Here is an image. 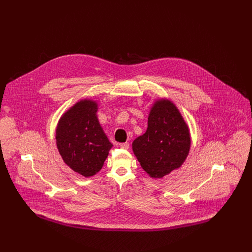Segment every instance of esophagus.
Wrapping results in <instances>:
<instances>
[{
    "instance_id": "esophagus-1",
    "label": "esophagus",
    "mask_w": 252,
    "mask_h": 252,
    "mask_svg": "<svg viewBox=\"0 0 252 252\" xmlns=\"http://www.w3.org/2000/svg\"><path fill=\"white\" fill-rule=\"evenodd\" d=\"M119 146H120L121 148H123V149H129L130 144H129V143H122V144H119Z\"/></svg>"
}]
</instances>
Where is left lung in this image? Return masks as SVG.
<instances>
[{
	"mask_svg": "<svg viewBox=\"0 0 252 252\" xmlns=\"http://www.w3.org/2000/svg\"><path fill=\"white\" fill-rule=\"evenodd\" d=\"M191 146L188 125L177 106L159 99L150 108L147 129L132 144L134 154L150 178L162 179L186 160Z\"/></svg>",
	"mask_w": 252,
	"mask_h": 252,
	"instance_id": "left-lung-1",
	"label": "left lung"
}]
</instances>
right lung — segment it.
I'll use <instances>...</instances> for the list:
<instances>
[{
	"instance_id": "1",
	"label": "right lung",
	"mask_w": 252,
	"mask_h": 252,
	"mask_svg": "<svg viewBox=\"0 0 252 252\" xmlns=\"http://www.w3.org/2000/svg\"><path fill=\"white\" fill-rule=\"evenodd\" d=\"M97 110L96 101L82 99L63 113L56 127V145L62 159L85 178L95 176L103 168L112 146Z\"/></svg>"
}]
</instances>
